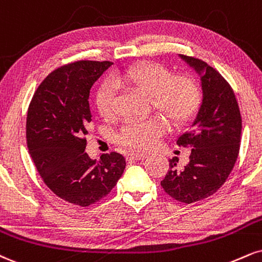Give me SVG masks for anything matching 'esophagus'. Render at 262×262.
<instances>
[{"instance_id":"1","label":"esophagus","mask_w":262,"mask_h":262,"mask_svg":"<svg viewBox=\"0 0 262 262\" xmlns=\"http://www.w3.org/2000/svg\"><path fill=\"white\" fill-rule=\"evenodd\" d=\"M144 159H146V155L141 152H130L127 155L128 161H140Z\"/></svg>"}]
</instances>
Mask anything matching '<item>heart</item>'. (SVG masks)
<instances>
[{
    "label": "heart",
    "mask_w": 262,
    "mask_h": 262,
    "mask_svg": "<svg viewBox=\"0 0 262 262\" xmlns=\"http://www.w3.org/2000/svg\"><path fill=\"white\" fill-rule=\"evenodd\" d=\"M115 85L134 86L150 96L154 110L168 119L173 127H183L193 121L203 102L198 80L189 74L171 75L165 66L144 62L113 75ZM96 107L101 117L110 119L116 113V90L111 81L100 88ZM167 123L161 117L133 119L123 125L118 141L134 150H147L165 133Z\"/></svg>",
    "instance_id": "heart-1"
}]
</instances>
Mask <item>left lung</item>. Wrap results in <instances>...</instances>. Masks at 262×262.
<instances>
[{
  "mask_svg": "<svg viewBox=\"0 0 262 262\" xmlns=\"http://www.w3.org/2000/svg\"><path fill=\"white\" fill-rule=\"evenodd\" d=\"M179 57L200 75L203 102L177 140L190 149L189 163L181 169L177 157L169 160L161 187L173 199L193 204L215 194L232 172L241 147L242 116L234 91L215 68L199 58Z\"/></svg>",
  "mask_w": 262,
  "mask_h": 262,
  "instance_id": "1",
  "label": "left lung"
}]
</instances>
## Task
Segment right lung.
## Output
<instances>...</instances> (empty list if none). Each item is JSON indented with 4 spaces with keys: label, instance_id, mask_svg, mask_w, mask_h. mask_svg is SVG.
Masks as SVG:
<instances>
[{
    "label": "right lung",
    "instance_id": "obj_1",
    "mask_svg": "<svg viewBox=\"0 0 262 262\" xmlns=\"http://www.w3.org/2000/svg\"><path fill=\"white\" fill-rule=\"evenodd\" d=\"M112 64L78 61L57 68L39 85L28 108L27 143L37 172L52 193L83 207L110 194L127 165L118 152L103 154L99 161L84 152L90 89Z\"/></svg>",
    "mask_w": 262,
    "mask_h": 262
}]
</instances>
